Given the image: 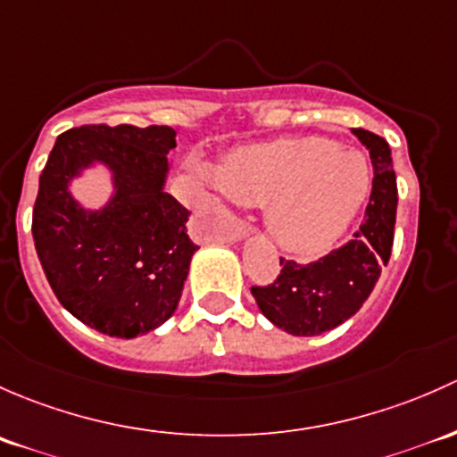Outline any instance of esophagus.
Wrapping results in <instances>:
<instances>
[{
    "label": "esophagus",
    "instance_id": "esophagus-1",
    "mask_svg": "<svg viewBox=\"0 0 457 457\" xmlns=\"http://www.w3.org/2000/svg\"><path fill=\"white\" fill-rule=\"evenodd\" d=\"M248 235H251V228H248L246 224H244V222H235L233 227H230L227 233L222 235V237L228 239V242H239V239L248 237Z\"/></svg>",
    "mask_w": 457,
    "mask_h": 457
}]
</instances>
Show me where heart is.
<instances>
[{
    "label": "heart",
    "mask_w": 457,
    "mask_h": 457,
    "mask_svg": "<svg viewBox=\"0 0 457 457\" xmlns=\"http://www.w3.org/2000/svg\"><path fill=\"white\" fill-rule=\"evenodd\" d=\"M220 194L263 206V222L281 248L297 255L328 251L368 202L371 169L363 154L323 136L244 145L204 169Z\"/></svg>",
    "instance_id": "obj_1"
}]
</instances>
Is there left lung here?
<instances>
[{
  "instance_id": "1",
  "label": "left lung",
  "mask_w": 457,
  "mask_h": 457,
  "mask_svg": "<svg viewBox=\"0 0 457 457\" xmlns=\"http://www.w3.org/2000/svg\"><path fill=\"white\" fill-rule=\"evenodd\" d=\"M354 134L370 149L374 167L361 228L350 242L317 262L299 263L281 257L277 279L251 288L263 317L295 337H314L354 317L392 255L398 204L392 152L387 140L368 129H354Z\"/></svg>"
}]
</instances>
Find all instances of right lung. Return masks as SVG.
<instances>
[{"label":"right lung","mask_w":457,"mask_h":457,"mask_svg":"<svg viewBox=\"0 0 457 457\" xmlns=\"http://www.w3.org/2000/svg\"><path fill=\"white\" fill-rule=\"evenodd\" d=\"M167 125H83L56 138L39 178L32 237L48 284L70 314L107 337L134 338L162 326L178 308L197 246L189 211L164 191ZM101 162L115 195L86 212L67 185Z\"/></svg>","instance_id":"add662e5"}]
</instances>
